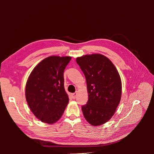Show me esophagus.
I'll list each match as a JSON object with an SVG mask.
<instances>
[{
  "label": "esophagus",
  "instance_id": "34e87169",
  "mask_svg": "<svg viewBox=\"0 0 154 154\" xmlns=\"http://www.w3.org/2000/svg\"><path fill=\"white\" fill-rule=\"evenodd\" d=\"M77 94H78V93H77V92H75V93L72 94L71 96H72V97H73V99H76V98H77Z\"/></svg>",
  "mask_w": 154,
  "mask_h": 154
}]
</instances>
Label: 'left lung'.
<instances>
[{"instance_id":"1","label":"left lung","mask_w":154,"mask_h":154,"mask_svg":"<svg viewBox=\"0 0 154 154\" xmlns=\"http://www.w3.org/2000/svg\"><path fill=\"white\" fill-rule=\"evenodd\" d=\"M86 78L88 101L81 108L85 119L94 126L108 122L116 112L122 95V82L109 58L95 54L76 59Z\"/></svg>"}]
</instances>
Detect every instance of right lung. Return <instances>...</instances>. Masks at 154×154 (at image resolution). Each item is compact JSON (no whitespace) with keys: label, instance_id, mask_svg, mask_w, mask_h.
<instances>
[{"label":"right lung","instance_id":"add662e5","mask_svg":"<svg viewBox=\"0 0 154 154\" xmlns=\"http://www.w3.org/2000/svg\"><path fill=\"white\" fill-rule=\"evenodd\" d=\"M71 57L50 56L41 61L29 75L26 99L32 112L42 122L60 119L69 103L64 88L63 72Z\"/></svg>","mask_w":154,"mask_h":154}]
</instances>
